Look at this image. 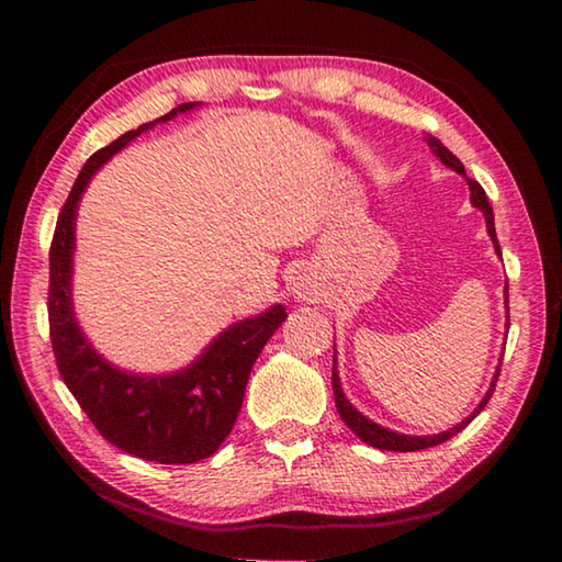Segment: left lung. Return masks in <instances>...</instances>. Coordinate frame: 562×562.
Wrapping results in <instances>:
<instances>
[{
	"label": "left lung",
	"instance_id": "obj_1",
	"mask_svg": "<svg viewBox=\"0 0 562 562\" xmlns=\"http://www.w3.org/2000/svg\"><path fill=\"white\" fill-rule=\"evenodd\" d=\"M424 140L431 146L434 154L441 158L443 166H449V168L456 170V173L465 176L461 160L456 158V156L451 154V150L441 144L439 138H434L431 133H426ZM465 180H469V186H471V201H473L475 207H479V211H483V215H486L488 233H491V237H493V245H496V252L501 255V245H498V237H496V225H493V207H491L488 198H486V190L481 188L479 180H473V178H469V176H465ZM335 364H337V359H335ZM498 374H501V367H498L496 376H493V384H491V389H488V394L483 396V402L479 404V408H475V412H473L469 418H465V422H461L459 426H453L451 431H443V434H439V436H402V434H394V431H389V429H382V426H376L374 422H369V418L361 416V414L357 412V408L347 402L345 394H341L339 376H337V367L331 369V389H335V404H337V412H339V416H341V422H345V424L349 426V429L359 436L361 441L369 443V446H374V449H382V451H422V449H431V446H439V443H443V441H449L451 436H456L461 429H465V426L471 424V418H473L475 414H481V408L488 404L493 389H496Z\"/></svg>",
	"mask_w": 562,
	"mask_h": 562
}]
</instances>
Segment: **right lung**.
Masks as SVG:
<instances>
[{"label": "right lung", "instance_id": "obj_1", "mask_svg": "<svg viewBox=\"0 0 562 562\" xmlns=\"http://www.w3.org/2000/svg\"><path fill=\"white\" fill-rule=\"evenodd\" d=\"M193 106L190 101L180 103L158 121ZM148 126L150 123L123 133L111 146L97 150L66 198L49 247V337L64 384L103 439L144 461L195 463L213 456L233 431L255 359L288 312L282 304H274L260 317L237 322L193 367L170 376L123 374L89 347L71 312L76 203L93 170Z\"/></svg>", "mask_w": 562, "mask_h": 562}]
</instances>
